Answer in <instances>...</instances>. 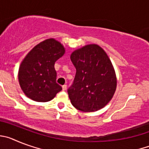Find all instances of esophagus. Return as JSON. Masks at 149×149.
Here are the masks:
<instances>
[{"label":"esophagus","instance_id":"esophagus-1","mask_svg":"<svg viewBox=\"0 0 149 149\" xmlns=\"http://www.w3.org/2000/svg\"><path fill=\"white\" fill-rule=\"evenodd\" d=\"M62 88H63V91L66 90V89H67V85H63V86H62Z\"/></svg>","mask_w":149,"mask_h":149}]
</instances>
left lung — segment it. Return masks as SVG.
<instances>
[{
    "mask_svg": "<svg viewBox=\"0 0 149 149\" xmlns=\"http://www.w3.org/2000/svg\"><path fill=\"white\" fill-rule=\"evenodd\" d=\"M71 60L76 68L68 97L76 109L94 112L103 108L116 89V76L110 58L98 45L92 44L72 52Z\"/></svg>",
    "mask_w": 149,
    "mask_h": 149,
    "instance_id": "8db88e82",
    "label": "left lung"
}]
</instances>
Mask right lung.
<instances>
[{"instance_id":"add662e5","label":"right lung","mask_w":149,"mask_h":149,"mask_svg":"<svg viewBox=\"0 0 149 149\" xmlns=\"http://www.w3.org/2000/svg\"><path fill=\"white\" fill-rule=\"evenodd\" d=\"M64 54L63 45L54 39L43 41L27 54L19 67L18 81L28 98L38 102H47L62 90L56 84L54 64Z\"/></svg>"}]
</instances>
